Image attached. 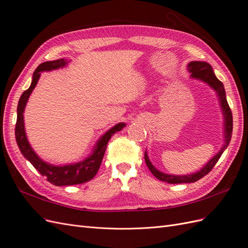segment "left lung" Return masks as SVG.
<instances>
[{
  "instance_id": "8db88e82",
  "label": "left lung",
  "mask_w": 248,
  "mask_h": 248,
  "mask_svg": "<svg viewBox=\"0 0 248 248\" xmlns=\"http://www.w3.org/2000/svg\"><path fill=\"white\" fill-rule=\"evenodd\" d=\"M187 67H188V70L190 72L191 78L201 79L202 81L207 82V84L210 87H212L217 92V94H218L220 106H221L222 112L224 116V138H226V140H224V145L221 148L220 151L217 153L204 168H202L201 170H199L198 172H194V174L186 175V176H174V175L163 174V172L159 171L158 170H156L153 167V164L150 162V160L148 158L147 152L145 151V161H146L147 167L149 168L150 170H151L152 174L157 179L160 180V181H164V182H168L170 184L193 183V182L198 181V180L202 179L204 176L208 175V172L212 170L216 162L219 160L221 154L229 146L231 138H232V110L230 108V106H229L228 100H227L226 91H224V87H223L222 82L215 77L211 65L206 63V62L194 61V62H190L188 65H187Z\"/></svg>"
}]
</instances>
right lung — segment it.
Returning <instances> with one entry per match:
<instances>
[{
	"mask_svg": "<svg viewBox=\"0 0 248 248\" xmlns=\"http://www.w3.org/2000/svg\"><path fill=\"white\" fill-rule=\"evenodd\" d=\"M67 64V60L59 59L56 61H49L41 63L33 74L32 84L28 90L21 94L18 104H17V119L16 124V139L17 146L20 150L21 154L24 155L26 159L33 164V167L38 170L42 176L46 178L48 182L56 186H66V185H74V184H81L85 183L89 180L94 178V176L98 171L100 164L103 158L104 152H106L107 145L111 138L112 134L117 131L121 130L125 126L124 123H119L116 126L110 128L104 136L97 141L93 154L89 156L84 161H80L76 164H68L64 167H56L51 166L46 162L42 161L36 153L33 151V149L30 146L27 140V136L25 132V125H24V111L27 101L31 95L34 88L36 87L37 82L40 78L42 71H49L52 69L60 68Z\"/></svg>",
	"mask_w": 248,
	"mask_h": 248,
	"instance_id": "1",
	"label": "right lung"
}]
</instances>
